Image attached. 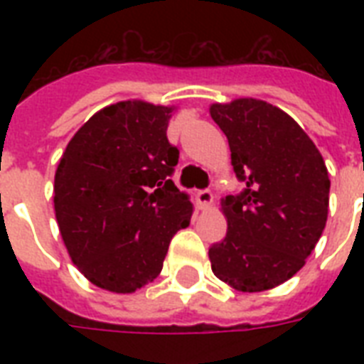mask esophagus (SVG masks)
Listing matches in <instances>:
<instances>
[{
	"label": "esophagus",
	"instance_id": "1",
	"mask_svg": "<svg viewBox=\"0 0 364 364\" xmlns=\"http://www.w3.org/2000/svg\"><path fill=\"white\" fill-rule=\"evenodd\" d=\"M213 204V193L211 191H198L196 193V205L200 210H210Z\"/></svg>",
	"mask_w": 364,
	"mask_h": 364
}]
</instances>
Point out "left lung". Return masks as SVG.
<instances>
[{
  "mask_svg": "<svg viewBox=\"0 0 364 364\" xmlns=\"http://www.w3.org/2000/svg\"><path fill=\"white\" fill-rule=\"evenodd\" d=\"M243 193L221 200L228 228L211 270L242 293L268 291L306 264L327 225V166L293 117L255 98L211 104Z\"/></svg>",
  "mask_w": 364,
  "mask_h": 364,
  "instance_id": "obj_1",
  "label": "left lung"
}]
</instances>
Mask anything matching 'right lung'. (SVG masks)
<instances>
[{
    "label": "right lung",
    "instance_id": "right-lung-1",
    "mask_svg": "<svg viewBox=\"0 0 364 364\" xmlns=\"http://www.w3.org/2000/svg\"><path fill=\"white\" fill-rule=\"evenodd\" d=\"M176 107L126 100L94 113L54 173V213L73 264L96 287L134 293L159 276L173 234L193 215L170 179Z\"/></svg>",
    "mask_w": 364,
    "mask_h": 364
}]
</instances>
